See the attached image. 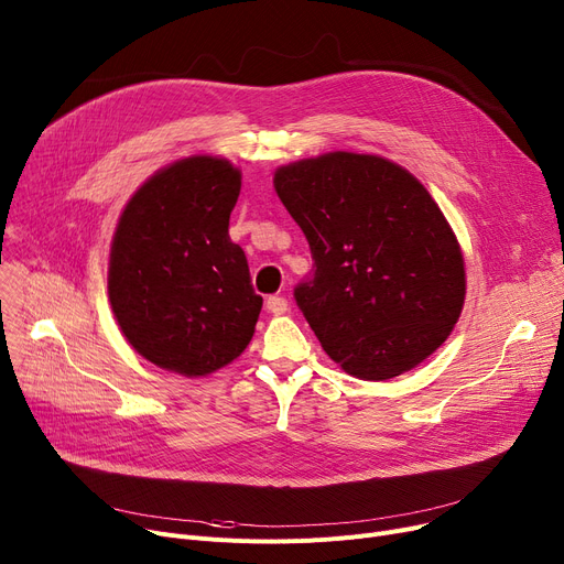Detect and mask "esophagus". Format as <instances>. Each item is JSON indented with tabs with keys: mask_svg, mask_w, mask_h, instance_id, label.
<instances>
[{
	"mask_svg": "<svg viewBox=\"0 0 564 564\" xmlns=\"http://www.w3.org/2000/svg\"><path fill=\"white\" fill-rule=\"evenodd\" d=\"M267 311L274 313V315H283L290 311V304L285 297H279V294H274V297L267 300Z\"/></svg>",
	"mask_w": 564,
	"mask_h": 564,
	"instance_id": "obj_1",
	"label": "esophagus"
}]
</instances>
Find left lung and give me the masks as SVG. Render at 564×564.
Segmentation results:
<instances>
[{
    "instance_id": "8db88e82",
    "label": "left lung",
    "mask_w": 564,
    "mask_h": 564,
    "mask_svg": "<svg viewBox=\"0 0 564 564\" xmlns=\"http://www.w3.org/2000/svg\"><path fill=\"white\" fill-rule=\"evenodd\" d=\"M274 189L308 240L315 270L294 300L332 361L383 381L446 343L464 308V256L416 175L334 151L279 166Z\"/></svg>"
}]
</instances>
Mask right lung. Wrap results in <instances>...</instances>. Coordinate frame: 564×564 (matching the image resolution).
Masks as SVG:
<instances>
[{
  "label": "right lung",
  "mask_w": 564,
  "mask_h": 564,
  "mask_svg": "<svg viewBox=\"0 0 564 564\" xmlns=\"http://www.w3.org/2000/svg\"><path fill=\"white\" fill-rule=\"evenodd\" d=\"M240 187L228 160L192 155L155 171L118 217L109 304L132 349L162 370L207 377L253 338L262 297L228 235Z\"/></svg>",
  "instance_id": "1"
}]
</instances>
